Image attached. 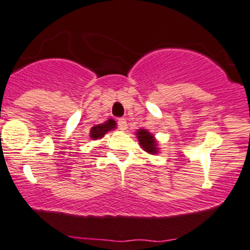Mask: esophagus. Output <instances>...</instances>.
Here are the masks:
<instances>
[{"label":"esophagus","mask_w":250,"mask_h":250,"mask_svg":"<svg viewBox=\"0 0 250 250\" xmlns=\"http://www.w3.org/2000/svg\"><path fill=\"white\" fill-rule=\"evenodd\" d=\"M118 127H119V130L122 131H125L126 128H127V123H126L124 118H120V119L118 120Z\"/></svg>","instance_id":"obj_1"}]
</instances>
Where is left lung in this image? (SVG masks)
Returning a JSON list of instances; mask_svg holds the SVG:
<instances>
[{
    "instance_id": "left-lung-1",
    "label": "left lung",
    "mask_w": 250,
    "mask_h": 250,
    "mask_svg": "<svg viewBox=\"0 0 250 250\" xmlns=\"http://www.w3.org/2000/svg\"><path fill=\"white\" fill-rule=\"evenodd\" d=\"M136 136L138 138L140 146L145 152L150 153V155H157L158 153V142L150 131L145 130V128H139V130L136 131Z\"/></svg>"
}]
</instances>
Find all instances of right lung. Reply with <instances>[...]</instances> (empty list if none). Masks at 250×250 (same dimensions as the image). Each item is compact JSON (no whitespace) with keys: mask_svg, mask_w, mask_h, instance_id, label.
Instances as JSON below:
<instances>
[{"mask_svg":"<svg viewBox=\"0 0 250 250\" xmlns=\"http://www.w3.org/2000/svg\"><path fill=\"white\" fill-rule=\"evenodd\" d=\"M116 127H117V123L114 122L113 119L106 120V122L103 123V124H98L91 128V131H89V138H92L93 140L102 139L103 137L108 132V131L114 130Z\"/></svg>","mask_w":250,"mask_h":250,"instance_id":"1","label":"right lung"}]
</instances>
